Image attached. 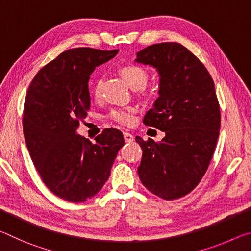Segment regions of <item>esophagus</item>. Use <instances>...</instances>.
I'll list each match as a JSON object with an SVG mask.
<instances>
[{
  "label": "esophagus",
  "instance_id": "1",
  "mask_svg": "<svg viewBox=\"0 0 251 251\" xmlns=\"http://www.w3.org/2000/svg\"><path fill=\"white\" fill-rule=\"evenodd\" d=\"M124 139L126 143H131L134 141V136L128 133V131H124Z\"/></svg>",
  "mask_w": 251,
  "mask_h": 251
}]
</instances>
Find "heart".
Masks as SVG:
<instances>
[{"instance_id":"obj_1","label":"heart","mask_w":251,"mask_h":251,"mask_svg":"<svg viewBox=\"0 0 251 251\" xmlns=\"http://www.w3.org/2000/svg\"><path fill=\"white\" fill-rule=\"evenodd\" d=\"M120 73L125 79V82L133 90H143L148 82V72L141 65L127 64L122 66ZM101 79H97L93 85L92 93L95 99H99L100 95ZM108 118L116 124L122 126H129L134 122V109L133 108H114L108 114Z\"/></svg>"}]
</instances>
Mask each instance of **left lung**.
I'll list each match as a JSON object with an SVG mask.
<instances>
[{
  "mask_svg": "<svg viewBox=\"0 0 251 251\" xmlns=\"http://www.w3.org/2000/svg\"><path fill=\"white\" fill-rule=\"evenodd\" d=\"M136 62L158 71L159 97L143 122L166 134L159 143L136 136L143 150L138 176L150 192L174 201L196 188L214 155L220 129L214 80L205 65L175 42L147 46Z\"/></svg>",
  "mask_w": 251,
  "mask_h": 251,
  "instance_id": "left-lung-1",
  "label": "left lung"
}]
</instances>
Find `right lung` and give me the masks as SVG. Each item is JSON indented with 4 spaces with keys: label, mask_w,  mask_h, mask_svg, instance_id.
Here are the masks:
<instances>
[{
    "label": "right lung",
    "mask_w": 251,
    "mask_h": 251,
    "mask_svg": "<svg viewBox=\"0 0 251 251\" xmlns=\"http://www.w3.org/2000/svg\"><path fill=\"white\" fill-rule=\"evenodd\" d=\"M118 50H67L42 67L24 101L23 133L36 171L59 198L82 202L100 192L125 141L106 128L95 143L76 133L91 107L92 72Z\"/></svg>",
    "instance_id": "add662e5"
}]
</instances>
